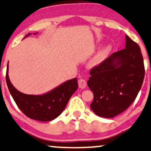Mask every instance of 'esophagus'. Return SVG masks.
<instances>
[{"label":"esophagus","instance_id":"obj_1","mask_svg":"<svg viewBox=\"0 0 151 151\" xmlns=\"http://www.w3.org/2000/svg\"><path fill=\"white\" fill-rule=\"evenodd\" d=\"M78 85H79V87L81 88V89H85L86 86H87V82L85 80L80 79L78 81Z\"/></svg>","mask_w":151,"mask_h":151}]
</instances>
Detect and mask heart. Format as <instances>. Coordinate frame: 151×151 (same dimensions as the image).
Segmentation results:
<instances>
[{
    "mask_svg": "<svg viewBox=\"0 0 151 151\" xmlns=\"http://www.w3.org/2000/svg\"><path fill=\"white\" fill-rule=\"evenodd\" d=\"M111 47L109 45H107L101 48L99 52H96V54L93 57L91 60H89L88 66L90 68H93L99 66V65L103 63V62L106 60L108 57L109 52H111Z\"/></svg>",
    "mask_w": 151,
    "mask_h": 151,
    "instance_id": "heart-1",
    "label": "heart"
}]
</instances>
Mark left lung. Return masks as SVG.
Segmentation results:
<instances>
[{"mask_svg": "<svg viewBox=\"0 0 151 151\" xmlns=\"http://www.w3.org/2000/svg\"><path fill=\"white\" fill-rule=\"evenodd\" d=\"M90 75L87 85L93 93L91 109L104 118L117 116L132 104L142 87L145 69L141 48L126 35L124 49L111 54Z\"/></svg>", "mask_w": 151, "mask_h": 151, "instance_id": "1", "label": "left lung"}]
</instances>
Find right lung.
Returning <instances> with one entry per match:
<instances>
[{
  "mask_svg": "<svg viewBox=\"0 0 151 151\" xmlns=\"http://www.w3.org/2000/svg\"><path fill=\"white\" fill-rule=\"evenodd\" d=\"M37 34L35 33V35ZM30 35L29 33L25 37ZM7 66L6 83L16 104L29 118L40 121H50L56 119L64 111L70 98L78 87L77 78L68 80L42 95L25 94L14 87L8 75Z\"/></svg>",
  "mask_w": 151,
  "mask_h": 151,
  "instance_id": "1",
  "label": "right lung"
}]
</instances>
